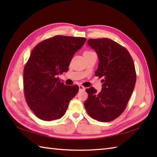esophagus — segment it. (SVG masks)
<instances>
[{"mask_svg":"<svg viewBox=\"0 0 157 157\" xmlns=\"http://www.w3.org/2000/svg\"><path fill=\"white\" fill-rule=\"evenodd\" d=\"M79 91H84L85 90H86V88L84 87V86H83L79 85Z\"/></svg>","mask_w":157,"mask_h":157,"instance_id":"34e87169","label":"esophagus"}]
</instances>
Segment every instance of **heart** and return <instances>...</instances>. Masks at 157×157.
Here are the masks:
<instances>
[{"label":"heart","instance_id":"1","mask_svg":"<svg viewBox=\"0 0 157 157\" xmlns=\"http://www.w3.org/2000/svg\"><path fill=\"white\" fill-rule=\"evenodd\" d=\"M90 52V51H86V52Z\"/></svg>","mask_w":157,"mask_h":157}]
</instances>
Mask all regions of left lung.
Instances as JSON below:
<instances>
[{
	"label": "left lung",
	"instance_id": "obj_1",
	"mask_svg": "<svg viewBox=\"0 0 157 157\" xmlns=\"http://www.w3.org/2000/svg\"><path fill=\"white\" fill-rule=\"evenodd\" d=\"M87 42L98 55L95 75L103 79V84L99 93L93 87L86 89L88 97L85 109L92 119L111 121L124 111L134 89V63L128 50L111 39H90Z\"/></svg>",
	"mask_w": 157,
	"mask_h": 157
}]
</instances>
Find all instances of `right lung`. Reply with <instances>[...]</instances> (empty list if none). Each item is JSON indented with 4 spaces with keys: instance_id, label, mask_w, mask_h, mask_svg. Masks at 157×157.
Returning a JSON list of instances; mask_svg holds the SVG:
<instances>
[{
    "instance_id": "obj_1",
    "label": "right lung",
    "mask_w": 157,
    "mask_h": 157,
    "mask_svg": "<svg viewBox=\"0 0 157 157\" xmlns=\"http://www.w3.org/2000/svg\"><path fill=\"white\" fill-rule=\"evenodd\" d=\"M86 41L84 38L55 36L32 50L23 70V86L26 102L39 119L50 121L65 115L79 87L65 85L58 75L68 71L73 55Z\"/></svg>"
}]
</instances>
